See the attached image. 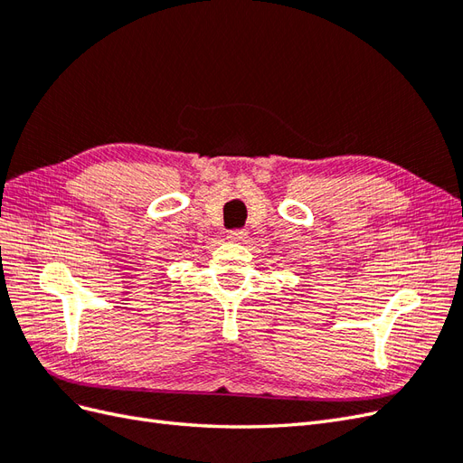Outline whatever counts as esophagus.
Returning a JSON list of instances; mask_svg holds the SVG:
<instances>
[{
    "mask_svg": "<svg viewBox=\"0 0 463 463\" xmlns=\"http://www.w3.org/2000/svg\"><path fill=\"white\" fill-rule=\"evenodd\" d=\"M228 240L233 243H243L247 240V232L245 230H235L228 233Z\"/></svg>",
    "mask_w": 463,
    "mask_h": 463,
    "instance_id": "obj_1",
    "label": "esophagus"
}]
</instances>
